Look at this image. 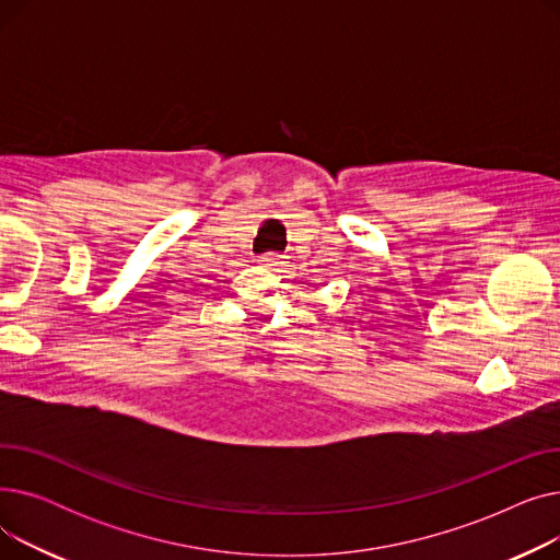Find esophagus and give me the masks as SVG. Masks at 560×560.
I'll use <instances>...</instances> for the list:
<instances>
[{
  "mask_svg": "<svg viewBox=\"0 0 560 560\" xmlns=\"http://www.w3.org/2000/svg\"><path fill=\"white\" fill-rule=\"evenodd\" d=\"M279 260H281V256H279V254H275V252H270V254H262V256L258 258V262H260V265H265V268H275V265H279Z\"/></svg>",
  "mask_w": 560,
  "mask_h": 560,
  "instance_id": "obj_1",
  "label": "esophagus"
}]
</instances>
